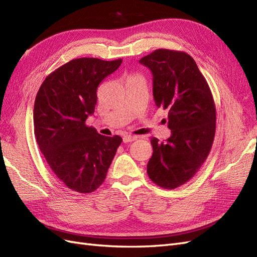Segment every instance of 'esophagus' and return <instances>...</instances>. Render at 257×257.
I'll list each match as a JSON object with an SVG mask.
<instances>
[{
	"label": "esophagus",
	"mask_w": 257,
	"mask_h": 257,
	"mask_svg": "<svg viewBox=\"0 0 257 257\" xmlns=\"http://www.w3.org/2000/svg\"><path fill=\"white\" fill-rule=\"evenodd\" d=\"M136 136H133V135H125L123 137V143H131V142H134L136 141Z\"/></svg>",
	"instance_id": "1"
}]
</instances>
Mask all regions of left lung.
Returning <instances> with one entry per match:
<instances>
[{
    "label": "left lung",
    "mask_w": 257,
    "mask_h": 257,
    "mask_svg": "<svg viewBox=\"0 0 257 257\" xmlns=\"http://www.w3.org/2000/svg\"><path fill=\"white\" fill-rule=\"evenodd\" d=\"M139 63L152 73L155 105L168 111L172 131L164 143L151 138L153 154L147 173L155 184L173 190L194 177L211 150L214 100L205 77L188 53L158 49Z\"/></svg>",
    "instance_id": "8db88e82"
}]
</instances>
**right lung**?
Wrapping results in <instances>:
<instances>
[{"mask_svg": "<svg viewBox=\"0 0 257 257\" xmlns=\"http://www.w3.org/2000/svg\"><path fill=\"white\" fill-rule=\"evenodd\" d=\"M122 59L80 58L67 62L42 83L34 103V134L53 174L68 189L95 191L122 143L85 124L94 113L98 84L119 68Z\"/></svg>", "mask_w": 257, "mask_h": 257, "instance_id": "obj_1", "label": "right lung"}]
</instances>
